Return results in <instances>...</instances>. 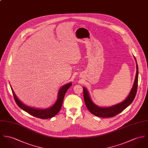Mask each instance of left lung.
<instances>
[{"instance_id":"8db88e82","label":"left lung","mask_w":148,"mask_h":148,"mask_svg":"<svg viewBox=\"0 0 148 148\" xmlns=\"http://www.w3.org/2000/svg\"><path fill=\"white\" fill-rule=\"evenodd\" d=\"M136 75L133 87L129 95L124 101L109 108H100L95 105L91 101L89 93L85 87L83 88V97L86 105L92 114L102 118H110L119 114L134 101L136 95L138 85V66L136 65Z\"/></svg>"}]
</instances>
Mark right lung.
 Wrapping results in <instances>:
<instances>
[{"mask_svg":"<svg viewBox=\"0 0 148 148\" xmlns=\"http://www.w3.org/2000/svg\"><path fill=\"white\" fill-rule=\"evenodd\" d=\"M71 84H72L71 83H70L66 84V85L62 86L58 92V99H57V101L55 102V103L50 108L44 109V110L32 108H30V107H28V106L25 105L17 99L16 95L13 92L12 87L11 88L12 91L13 95L15 101L17 104V105L21 109H22L23 110L25 111L26 112L28 113L29 114L34 116L35 117L39 118L40 119H48V118H52L53 116H55L59 112V111L60 110V109L61 108L62 105V102H63L65 95L67 90L69 88V87L71 86Z\"/></svg>","mask_w":148,"mask_h":148,"instance_id":"right-lung-1","label":"right lung"}]
</instances>
